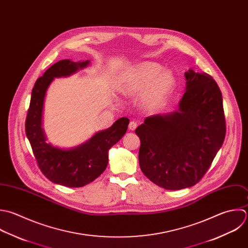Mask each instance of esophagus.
Segmentation results:
<instances>
[{"mask_svg": "<svg viewBox=\"0 0 248 248\" xmlns=\"http://www.w3.org/2000/svg\"><path fill=\"white\" fill-rule=\"evenodd\" d=\"M136 127H137V123H136V122H133V121H132V122H130V123H129L128 128H129L130 130H132V131H133V130H135V129H136Z\"/></svg>", "mask_w": 248, "mask_h": 248, "instance_id": "obj_1", "label": "esophagus"}]
</instances>
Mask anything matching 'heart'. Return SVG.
I'll return each mask as SVG.
<instances>
[{
    "label": "heart",
    "mask_w": 248,
    "mask_h": 248,
    "mask_svg": "<svg viewBox=\"0 0 248 248\" xmlns=\"http://www.w3.org/2000/svg\"><path fill=\"white\" fill-rule=\"evenodd\" d=\"M153 62H144L129 70L121 84L124 95L139 94V102L145 110H155L162 106L176 86V78L169 69Z\"/></svg>",
    "instance_id": "b5f03b06"
}]
</instances>
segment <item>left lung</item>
Here are the masks:
<instances>
[{
  "mask_svg": "<svg viewBox=\"0 0 248 248\" xmlns=\"http://www.w3.org/2000/svg\"><path fill=\"white\" fill-rule=\"evenodd\" d=\"M178 109L147 117L140 138L139 165L156 186L180 190L196 185L210 168L226 133L221 92L212 76L188 69Z\"/></svg>",
  "mask_w": 248,
  "mask_h": 248,
  "instance_id": "8db88e82",
  "label": "left lung"
}]
</instances>
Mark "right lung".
Instances as JSON below:
<instances>
[{"mask_svg": "<svg viewBox=\"0 0 248 248\" xmlns=\"http://www.w3.org/2000/svg\"><path fill=\"white\" fill-rule=\"evenodd\" d=\"M91 62L62 60L39 77L31 91L26 119V135L38 167L52 183L66 187H81L99 177L107 167L108 152L127 130L129 120H117L107 129L95 132L73 148H60L47 142L43 129V108L47 90L55 78L67 77L89 66Z\"/></svg>", "mask_w": 248, "mask_h": 248, "instance_id": "obj_1", "label": "right lung"}]
</instances>
